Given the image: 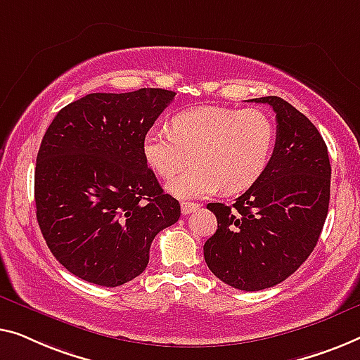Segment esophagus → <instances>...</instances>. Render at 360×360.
Listing matches in <instances>:
<instances>
[{
	"label": "esophagus",
	"instance_id": "obj_1",
	"mask_svg": "<svg viewBox=\"0 0 360 360\" xmlns=\"http://www.w3.org/2000/svg\"><path fill=\"white\" fill-rule=\"evenodd\" d=\"M200 209V204H194V202H182L181 204V212L184 215H189V214H194L195 210Z\"/></svg>",
	"mask_w": 360,
	"mask_h": 360
}]
</instances>
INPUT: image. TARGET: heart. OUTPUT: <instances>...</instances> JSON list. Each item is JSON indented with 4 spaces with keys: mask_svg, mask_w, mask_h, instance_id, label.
<instances>
[{
    "mask_svg": "<svg viewBox=\"0 0 360 360\" xmlns=\"http://www.w3.org/2000/svg\"><path fill=\"white\" fill-rule=\"evenodd\" d=\"M276 148V125L259 109L217 105L192 108L176 114L171 131L150 127L141 140V153L160 178L169 179L182 169L186 155L192 168L168 182L181 199L241 192L261 179Z\"/></svg>",
    "mask_w": 360,
    "mask_h": 360,
    "instance_id": "b5f03b06",
    "label": "heart"
}]
</instances>
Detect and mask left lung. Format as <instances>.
<instances>
[{"label":"left lung","mask_w":360,"mask_h":360,"mask_svg":"<svg viewBox=\"0 0 360 360\" xmlns=\"http://www.w3.org/2000/svg\"><path fill=\"white\" fill-rule=\"evenodd\" d=\"M251 101L274 109V155L235 204L207 205L219 226L204 245L209 269L246 292L277 285L307 261L325 225L331 184L326 143L308 117L277 96Z\"/></svg>","instance_id":"obj_1"}]
</instances>
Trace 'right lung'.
<instances>
[{"instance_id":"add662e5","label":"right lung","mask_w":360,"mask_h":360,"mask_svg":"<svg viewBox=\"0 0 360 360\" xmlns=\"http://www.w3.org/2000/svg\"><path fill=\"white\" fill-rule=\"evenodd\" d=\"M176 93H93L65 105L37 153L34 195L45 243L86 282L119 287L145 271L151 241L181 217L141 153Z\"/></svg>"}]
</instances>
